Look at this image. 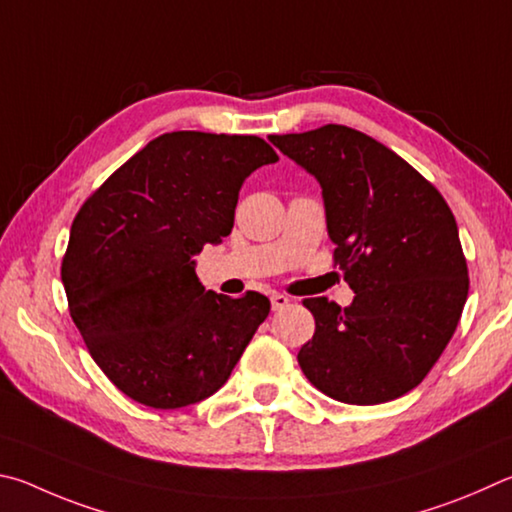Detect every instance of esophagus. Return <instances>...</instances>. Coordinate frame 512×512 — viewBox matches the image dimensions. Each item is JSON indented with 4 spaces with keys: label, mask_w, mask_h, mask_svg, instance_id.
<instances>
[{
    "label": "esophagus",
    "mask_w": 512,
    "mask_h": 512,
    "mask_svg": "<svg viewBox=\"0 0 512 512\" xmlns=\"http://www.w3.org/2000/svg\"><path fill=\"white\" fill-rule=\"evenodd\" d=\"M272 308L274 310H283V308H288L290 306V299L285 297V294H272Z\"/></svg>",
    "instance_id": "esophagus-1"
}]
</instances>
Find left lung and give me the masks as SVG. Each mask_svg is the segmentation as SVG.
I'll list each match as a JSON object with an SVG mask.
<instances>
[{"instance_id":"1","label":"left lung","mask_w":512,"mask_h":512,"mask_svg":"<svg viewBox=\"0 0 512 512\" xmlns=\"http://www.w3.org/2000/svg\"><path fill=\"white\" fill-rule=\"evenodd\" d=\"M324 191L333 261L355 299H303L315 335L297 355L315 387L346 405H380L418 387L468 299V263L438 188L369 134L328 123L272 134Z\"/></svg>"}]
</instances>
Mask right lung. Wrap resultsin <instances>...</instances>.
<instances>
[{
	"label": "right lung",
	"mask_w": 512,
	"mask_h": 512,
	"mask_svg": "<svg viewBox=\"0 0 512 512\" xmlns=\"http://www.w3.org/2000/svg\"><path fill=\"white\" fill-rule=\"evenodd\" d=\"M279 161L254 134L166 132L114 170L71 224L69 315L116 389L179 409L229 380L270 299L204 290L193 256L229 236L245 179Z\"/></svg>",
	"instance_id": "add662e5"
}]
</instances>
